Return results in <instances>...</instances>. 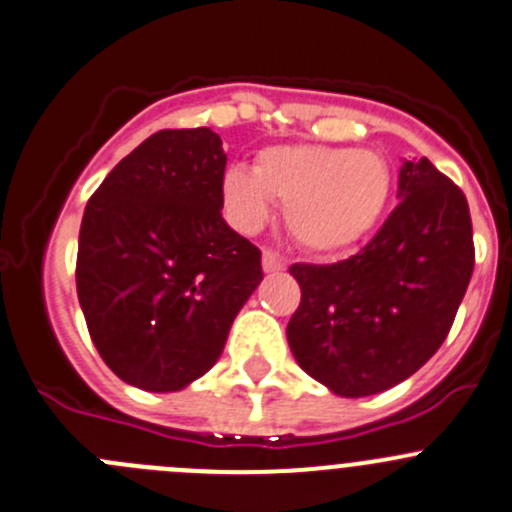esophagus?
Here are the masks:
<instances>
[{"label":"esophagus","mask_w":512,"mask_h":512,"mask_svg":"<svg viewBox=\"0 0 512 512\" xmlns=\"http://www.w3.org/2000/svg\"><path fill=\"white\" fill-rule=\"evenodd\" d=\"M261 264H264L266 274H279V271H284V266H286L284 259H281V256L274 251V248H266Z\"/></svg>","instance_id":"34e87169"}]
</instances>
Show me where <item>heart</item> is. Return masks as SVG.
<instances>
[{"mask_svg":"<svg viewBox=\"0 0 512 512\" xmlns=\"http://www.w3.org/2000/svg\"><path fill=\"white\" fill-rule=\"evenodd\" d=\"M392 191V170L374 150L289 145L269 148L253 170L223 175V206L241 231H256L271 201L286 208L296 241L314 253L357 246L377 228Z\"/></svg>","mask_w":512,"mask_h":512,"instance_id":"obj_1","label":"heart"}]
</instances>
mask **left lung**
Instances as JSON below:
<instances>
[{"mask_svg": "<svg viewBox=\"0 0 512 512\" xmlns=\"http://www.w3.org/2000/svg\"><path fill=\"white\" fill-rule=\"evenodd\" d=\"M475 269L467 198L427 158L405 160L399 203L339 264H294L301 304L286 326L309 377L342 397L384 392L440 349Z\"/></svg>", "mask_w": 512, "mask_h": 512, "instance_id": "1", "label": "left lung"}]
</instances>
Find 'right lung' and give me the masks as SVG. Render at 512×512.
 <instances>
[{
	"label": "right lung",
	"mask_w": 512,
	"mask_h": 512,
	"mask_svg": "<svg viewBox=\"0 0 512 512\" xmlns=\"http://www.w3.org/2000/svg\"><path fill=\"white\" fill-rule=\"evenodd\" d=\"M226 153L213 130H160L87 201L77 299L92 344L123 382L178 392L223 352L261 284V251L223 221Z\"/></svg>",
	"instance_id": "add662e5"
}]
</instances>
